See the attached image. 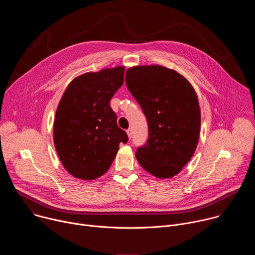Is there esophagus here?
Wrapping results in <instances>:
<instances>
[{"mask_svg":"<svg viewBox=\"0 0 255 255\" xmlns=\"http://www.w3.org/2000/svg\"><path fill=\"white\" fill-rule=\"evenodd\" d=\"M126 132H127V135H128V137H129V139H131V137H132V130H131V129H128Z\"/></svg>","mask_w":255,"mask_h":255,"instance_id":"1","label":"esophagus"}]
</instances>
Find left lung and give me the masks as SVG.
<instances>
[{
    "label": "left lung",
    "mask_w": 255,
    "mask_h": 255,
    "mask_svg": "<svg viewBox=\"0 0 255 255\" xmlns=\"http://www.w3.org/2000/svg\"><path fill=\"white\" fill-rule=\"evenodd\" d=\"M126 85L148 123V139L137 148L140 165L158 178L177 174L197 148L201 111L190 82L161 65H139L126 70Z\"/></svg>",
    "instance_id": "obj_1"
}]
</instances>
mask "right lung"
I'll return each mask as SVG.
<instances>
[{"instance_id": "1", "label": "right lung", "mask_w": 255, "mask_h": 255, "mask_svg": "<svg viewBox=\"0 0 255 255\" xmlns=\"http://www.w3.org/2000/svg\"><path fill=\"white\" fill-rule=\"evenodd\" d=\"M123 66L87 72L67 86L58 104L53 140L58 157L72 176L92 180L111 166L128 136L117 124L110 100L124 82Z\"/></svg>"}]
</instances>
